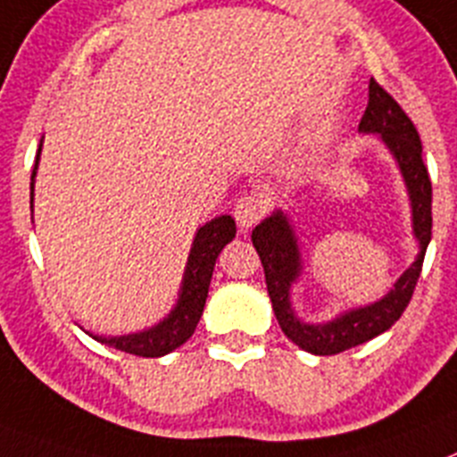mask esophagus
I'll use <instances>...</instances> for the list:
<instances>
[{
	"mask_svg": "<svg viewBox=\"0 0 457 457\" xmlns=\"http://www.w3.org/2000/svg\"><path fill=\"white\" fill-rule=\"evenodd\" d=\"M266 209H269V203H266L264 195L259 193H245L234 204V219H237L238 228L248 229L253 228L254 223L264 219Z\"/></svg>",
	"mask_w": 457,
	"mask_h": 457,
	"instance_id": "1",
	"label": "esophagus"
}]
</instances>
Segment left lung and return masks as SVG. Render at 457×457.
Returning <instances> with one entry per match:
<instances>
[{
    "instance_id": "obj_1",
    "label": "left lung",
    "mask_w": 457,
    "mask_h": 457,
    "mask_svg": "<svg viewBox=\"0 0 457 457\" xmlns=\"http://www.w3.org/2000/svg\"><path fill=\"white\" fill-rule=\"evenodd\" d=\"M360 131L380 134L389 152L396 157L405 184H408L410 200H412L414 237L419 238V248H421L417 262L401 275V279L385 298L369 307L346 312L323 326L303 323L294 314L289 303L291 282L300 273L298 245H295L289 220L282 212H275L253 229V245L264 266L266 289L273 303L275 319L295 346L314 355H337L341 351L360 346L364 341L389 330L401 319L421 275L423 257H426L430 229H433V212H430L433 187H430L428 168L421 157V138L417 134V127L373 77L369 81V104L360 120Z\"/></svg>"
}]
</instances>
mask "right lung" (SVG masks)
Here are the masks:
<instances>
[{
  "label": "right lung",
  "instance_id": "right-lung-1",
  "mask_svg": "<svg viewBox=\"0 0 457 457\" xmlns=\"http://www.w3.org/2000/svg\"><path fill=\"white\" fill-rule=\"evenodd\" d=\"M38 157L40 150L36 154V166H38ZM36 166L34 172H31V200H34ZM234 234H237V225H234L232 216H219V219H213L212 223L203 225L198 229L191 254H188L178 307L159 326L150 328L145 332H138V335L109 337V339L106 337H96V339L106 344V346H113L118 351L138 357H162L166 353L175 351L178 346H182L184 341L195 332V326H198L200 316H203L216 257L232 241Z\"/></svg>",
  "mask_w": 457,
  "mask_h": 457
}]
</instances>
